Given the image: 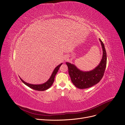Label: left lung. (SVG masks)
Wrapping results in <instances>:
<instances>
[{
  "instance_id": "8db88e82",
  "label": "left lung",
  "mask_w": 125,
  "mask_h": 125,
  "mask_svg": "<svg viewBox=\"0 0 125 125\" xmlns=\"http://www.w3.org/2000/svg\"><path fill=\"white\" fill-rule=\"evenodd\" d=\"M99 40L103 50V55L100 63L94 70L83 72L78 69L74 64L66 62L72 82L78 88L82 89L91 87L99 82L104 75L106 66V52L104 44L100 39Z\"/></svg>"
}]
</instances>
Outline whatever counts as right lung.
<instances>
[{"label":"right lung","instance_id":"obj_1","mask_svg":"<svg viewBox=\"0 0 125 125\" xmlns=\"http://www.w3.org/2000/svg\"><path fill=\"white\" fill-rule=\"evenodd\" d=\"M62 64V63H61V64L58 65V66H57V67L54 70V71L52 73V75H51L49 79L47 81L46 83H44V84H40V85H33V84H29V83H27L25 82L21 78H20V79L21 80V81L23 82V83H24L26 85H27L29 87L31 88H32L34 90H37V91H44V90H46L48 89L49 88H50L51 86V85H52V84L54 82L55 76L56 73H57L58 70H59L60 67H61Z\"/></svg>","mask_w":125,"mask_h":125}]
</instances>
